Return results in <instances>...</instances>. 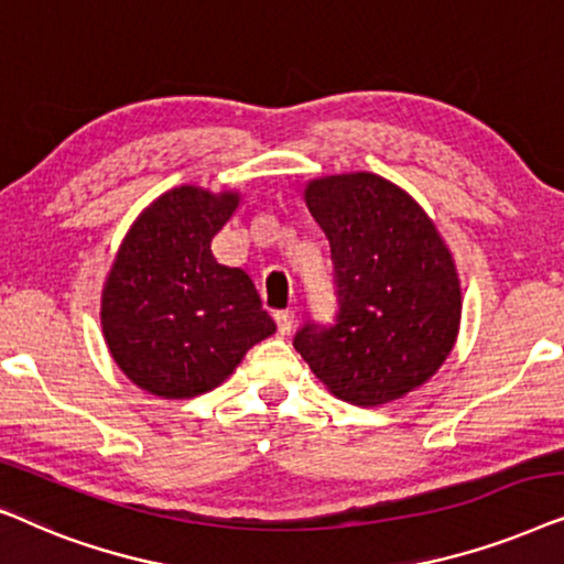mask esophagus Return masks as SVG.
Masks as SVG:
<instances>
[{"mask_svg":"<svg viewBox=\"0 0 564 564\" xmlns=\"http://www.w3.org/2000/svg\"><path fill=\"white\" fill-rule=\"evenodd\" d=\"M273 317H275L278 333H281V335H289L291 329H294V312H291V310H278Z\"/></svg>","mask_w":564,"mask_h":564,"instance_id":"1","label":"esophagus"}]
</instances>
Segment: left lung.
Returning a JSON list of instances; mask_svg holds the SVG:
<instances>
[{
	"label": "left lung",
	"mask_w": 564,
	"mask_h": 564,
	"mask_svg": "<svg viewBox=\"0 0 564 564\" xmlns=\"http://www.w3.org/2000/svg\"><path fill=\"white\" fill-rule=\"evenodd\" d=\"M329 239L335 319L304 322L294 348L350 404H384L425 384L454 348L462 289L452 252L402 187L371 172L306 185Z\"/></svg>",
	"instance_id": "1"
}]
</instances>
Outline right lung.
<instances>
[{"label":"right lung","mask_w":564,"mask_h":564,"mask_svg":"<svg viewBox=\"0 0 564 564\" xmlns=\"http://www.w3.org/2000/svg\"><path fill=\"white\" fill-rule=\"evenodd\" d=\"M239 204L183 185L133 221L102 289V333L133 384L164 400L219 387L275 333L242 268L216 262L212 239Z\"/></svg>","instance_id":"right-lung-1"}]
</instances>
